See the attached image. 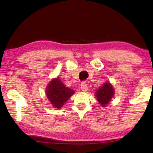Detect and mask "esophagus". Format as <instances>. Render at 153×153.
Returning a JSON list of instances; mask_svg holds the SVG:
<instances>
[{
  "label": "esophagus",
  "instance_id": "esophagus-1",
  "mask_svg": "<svg viewBox=\"0 0 153 153\" xmlns=\"http://www.w3.org/2000/svg\"><path fill=\"white\" fill-rule=\"evenodd\" d=\"M87 89L88 88H87V83L85 82H82L81 84V89L82 90V91H86Z\"/></svg>",
  "mask_w": 153,
  "mask_h": 153
}]
</instances>
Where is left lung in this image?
Instances as JSON below:
<instances>
[{"label": "left lung", "instance_id": "obj_1", "mask_svg": "<svg viewBox=\"0 0 153 153\" xmlns=\"http://www.w3.org/2000/svg\"><path fill=\"white\" fill-rule=\"evenodd\" d=\"M114 91L112 86L110 83L106 82L100 87L96 91V97L97 100L102 106H105L110 101L114 95Z\"/></svg>", "mask_w": 153, "mask_h": 153}]
</instances>
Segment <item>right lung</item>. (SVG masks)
Masks as SVG:
<instances>
[{
  "mask_svg": "<svg viewBox=\"0 0 153 153\" xmlns=\"http://www.w3.org/2000/svg\"><path fill=\"white\" fill-rule=\"evenodd\" d=\"M74 92L73 89L65 86L58 78L52 80L46 90L49 101L54 108H60Z\"/></svg>",
  "mask_w": 153,
  "mask_h": 153,
  "instance_id": "right-lung-1",
  "label": "right lung"
}]
</instances>
